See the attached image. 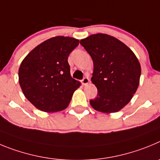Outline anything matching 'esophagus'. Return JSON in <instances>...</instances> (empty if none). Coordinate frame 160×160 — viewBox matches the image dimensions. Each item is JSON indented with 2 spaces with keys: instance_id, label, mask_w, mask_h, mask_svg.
Listing matches in <instances>:
<instances>
[{
  "instance_id": "esophagus-1",
  "label": "esophagus",
  "mask_w": 160,
  "mask_h": 160,
  "mask_svg": "<svg viewBox=\"0 0 160 160\" xmlns=\"http://www.w3.org/2000/svg\"><path fill=\"white\" fill-rule=\"evenodd\" d=\"M89 83V79L88 77H83V79L81 80V83L83 84V85H85V84H88Z\"/></svg>"
}]
</instances>
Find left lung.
Here are the masks:
<instances>
[{
    "label": "left lung",
    "instance_id": "left-lung-1",
    "mask_svg": "<svg viewBox=\"0 0 160 160\" xmlns=\"http://www.w3.org/2000/svg\"><path fill=\"white\" fill-rule=\"evenodd\" d=\"M80 44L93 60L92 81L97 96L91 106L103 113L116 112L130 102L139 86L141 68L133 52L107 34L91 35Z\"/></svg>",
    "mask_w": 160,
    "mask_h": 160
}]
</instances>
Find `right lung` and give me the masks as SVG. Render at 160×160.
I'll return each instance as SVG.
<instances>
[{"label":"right lung","instance_id":"obj_1","mask_svg":"<svg viewBox=\"0 0 160 160\" xmlns=\"http://www.w3.org/2000/svg\"><path fill=\"white\" fill-rule=\"evenodd\" d=\"M79 41L56 37L32 50L19 68V83L25 97L37 108L47 112L64 110L80 85L72 78L68 58Z\"/></svg>","mask_w":160,"mask_h":160}]
</instances>
